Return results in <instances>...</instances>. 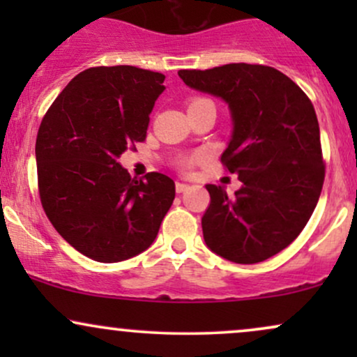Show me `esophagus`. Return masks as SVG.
<instances>
[{
    "mask_svg": "<svg viewBox=\"0 0 357 357\" xmlns=\"http://www.w3.org/2000/svg\"><path fill=\"white\" fill-rule=\"evenodd\" d=\"M188 188H190V186H188L186 183H179V181L176 183V192H184L188 190Z\"/></svg>",
    "mask_w": 357,
    "mask_h": 357,
    "instance_id": "1",
    "label": "esophagus"
}]
</instances>
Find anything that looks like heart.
<instances>
[{"instance_id":"b5f03b06","label":"heart","mask_w":357,"mask_h":357,"mask_svg":"<svg viewBox=\"0 0 357 357\" xmlns=\"http://www.w3.org/2000/svg\"><path fill=\"white\" fill-rule=\"evenodd\" d=\"M203 100H208V99H203V97H195V99L190 100V105H195L198 104V102H203ZM192 165V158H179L178 159V166L181 167V169H188V167H191Z\"/></svg>"}]
</instances>
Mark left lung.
Returning <instances> with one entry per match:
<instances>
[{
    "label": "left lung",
    "instance_id": "obj_1",
    "mask_svg": "<svg viewBox=\"0 0 357 357\" xmlns=\"http://www.w3.org/2000/svg\"><path fill=\"white\" fill-rule=\"evenodd\" d=\"M178 75L188 87L228 104L233 136L221 165L243 183L235 198L208 184L204 241L235 264L277 255L304 230L322 191L326 165L312 102L267 65L228 63Z\"/></svg>",
    "mask_w": 357,
    "mask_h": 357
}]
</instances>
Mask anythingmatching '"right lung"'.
Wrapping results in <instances>:
<instances>
[{"mask_svg": "<svg viewBox=\"0 0 357 357\" xmlns=\"http://www.w3.org/2000/svg\"><path fill=\"white\" fill-rule=\"evenodd\" d=\"M165 79L130 65L87 68L40 124V202L61 238L92 260L114 264L144 252L173 204V179L161 173L130 178L117 162L146 139Z\"/></svg>", "mask_w": 357, "mask_h": 357, "instance_id": "obj_1", "label": "right lung"}]
</instances>
